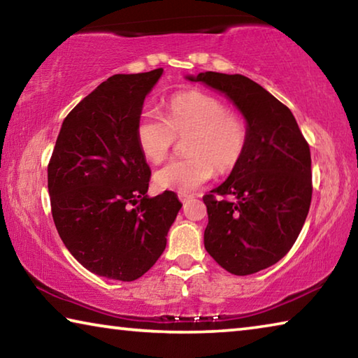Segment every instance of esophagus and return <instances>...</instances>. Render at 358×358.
<instances>
[{"mask_svg":"<svg viewBox=\"0 0 358 358\" xmlns=\"http://www.w3.org/2000/svg\"><path fill=\"white\" fill-rule=\"evenodd\" d=\"M192 196H191V194H185V192H178V199H180V202L181 203H186L187 201H189V199H191Z\"/></svg>","mask_w":358,"mask_h":358,"instance_id":"obj_1","label":"esophagus"}]
</instances>
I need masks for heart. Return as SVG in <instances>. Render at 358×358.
Here are the masks:
<instances>
[{
    "label": "heart",
    "mask_w": 358,
    "mask_h": 358,
    "mask_svg": "<svg viewBox=\"0 0 358 358\" xmlns=\"http://www.w3.org/2000/svg\"><path fill=\"white\" fill-rule=\"evenodd\" d=\"M136 137L142 155L159 164L171 155L178 138H186L185 159L172 161L155 173L159 191L192 192L217 173L234 171L243 159L250 141L246 120L229 110L216 96L185 92L171 98L166 118L143 115Z\"/></svg>",
    "instance_id": "heart-1"
}]
</instances>
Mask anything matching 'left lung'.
<instances>
[{
    "mask_svg": "<svg viewBox=\"0 0 358 358\" xmlns=\"http://www.w3.org/2000/svg\"><path fill=\"white\" fill-rule=\"evenodd\" d=\"M186 78L226 94L248 123L243 159L203 196V243L229 273H257L286 256L305 224L313 196L310 145L289 107L251 78L211 71Z\"/></svg>",
    "mask_w": 358,
    "mask_h": 358,
    "instance_id": "obj_1",
    "label": "left lung"
}]
</instances>
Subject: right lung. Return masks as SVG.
I'll list each match as a JSON object with an SVG mask.
<instances>
[{"label":"right lung","instance_id":"right-lung-1","mask_svg":"<svg viewBox=\"0 0 358 358\" xmlns=\"http://www.w3.org/2000/svg\"><path fill=\"white\" fill-rule=\"evenodd\" d=\"M162 68L115 74L64 118L48 162L53 222L85 268L118 281L147 273L166 250L177 194L148 197L151 171L136 129Z\"/></svg>","mask_w":358,"mask_h":358}]
</instances>
